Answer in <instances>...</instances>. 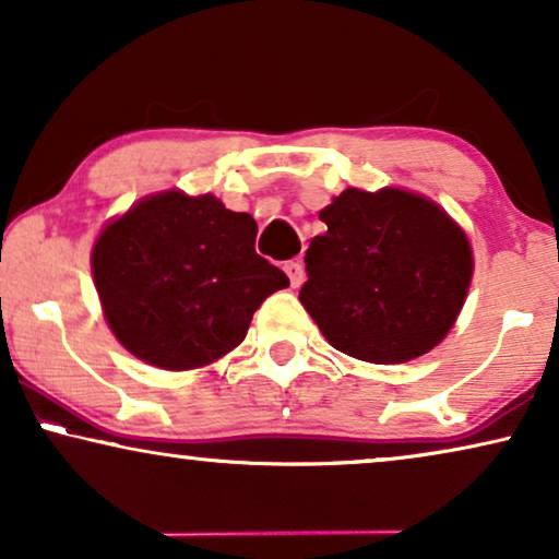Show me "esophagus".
<instances>
[{"instance_id": "34e87169", "label": "esophagus", "mask_w": 559, "mask_h": 559, "mask_svg": "<svg viewBox=\"0 0 559 559\" xmlns=\"http://www.w3.org/2000/svg\"><path fill=\"white\" fill-rule=\"evenodd\" d=\"M285 272H287V277H289V285H293V287H300L302 285L305 270H302L300 262H287L285 264Z\"/></svg>"}]
</instances>
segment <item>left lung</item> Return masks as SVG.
<instances>
[{
	"label": "left lung",
	"instance_id": "left-lung-1",
	"mask_svg": "<svg viewBox=\"0 0 559 559\" xmlns=\"http://www.w3.org/2000/svg\"><path fill=\"white\" fill-rule=\"evenodd\" d=\"M302 308L341 354L369 364L425 356L450 333L473 280L468 234L427 195L346 188L320 211Z\"/></svg>",
	"mask_w": 559,
	"mask_h": 559
}]
</instances>
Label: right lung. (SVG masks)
Listing matches in <instances>:
<instances>
[{
    "mask_svg": "<svg viewBox=\"0 0 559 559\" xmlns=\"http://www.w3.org/2000/svg\"><path fill=\"white\" fill-rule=\"evenodd\" d=\"M257 221L216 195L152 193L111 218L91 272L111 333L165 371L203 369L247 338L259 305L289 285L254 251Z\"/></svg>",
    "mask_w": 559,
    "mask_h": 559,
    "instance_id": "obj_1",
    "label": "right lung"
}]
</instances>
